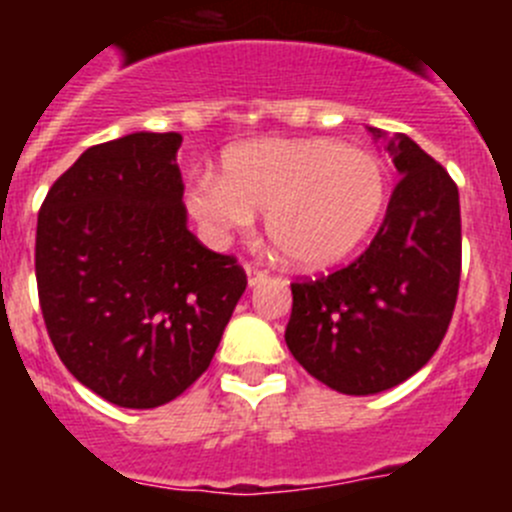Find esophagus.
<instances>
[{
    "mask_svg": "<svg viewBox=\"0 0 512 512\" xmlns=\"http://www.w3.org/2000/svg\"><path fill=\"white\" fill-rule=\"evenodd\" d=\"M246 274H248V284H251V287L266 282V277H269V271H264L261 266H256V264H246Z\"/></svg>",
    "mask_w": 512,
    "mask_h": 512,
    "instance_id": "34e87169",
    "label": "esophagus"
}]
</instances>
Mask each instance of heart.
Segmentation results:
<instances>
[{
	"label": "heart",
	"mask_w": 512,
	"mask_h": 512,
	"mask_svg": "<svg viewBox=\"0 0 512 512\" xmlns=\"http://www.w3.org/2000/svg\"><path fill=\"white\" fill-rule=\"evenodd\" d=\"M387 202L379 158L328 138H271L223 153L220 176L187 189L189 212L212 235H228L264 212L274 251L300 269H325L354 253Z\"/></svg>",
	"instance_id": "heart-1"
}]
</instances>
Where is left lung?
<instances>
[{
  "instance_id": "obj_1",
  "label": "left lung",
  "mask_w": 512,
  "mask_h": 512,
  "mask_svg": "<svg viewBox=\"0 0 512 512\" xmlns=\"http://www.w3.org/2000/svg\"><path fill=\"white\" fill-rule=\"evenodd\" d=\"M400 171L369 248L348 266L292 282L289 351L343 395H377L423 369L441 346L459 295L456 182L405 133L384 135Z\"/></svg>"
}]
</instances>
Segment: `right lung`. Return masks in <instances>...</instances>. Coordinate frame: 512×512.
Returning <instances> with one entry per match:
<instances>
[{"label": "right lung", "mask_w": 512, "mask_h": 512, "mask_svg": "<svg viewBox=\"0 0 512 512\" xmlns=\"http://www.w3.org/2000/svg\"><path fill=\"white\" fill-rule=\"evenodd\" d=\"M179 133L81 153L45 194L35 279L63 366L120 408L166 405L210 366L246 271L187 230Z\"/></svg>", "instance_id": "1"}]
</instances>
